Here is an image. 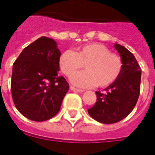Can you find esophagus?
<instances>
[{
    "instance_id": "esophagus-1",
    "label": "esophagus",
    "mask_w": 155,
    "mask_h": 155,
    "mask_svg": "<svg viewBox=\"0 0 155 155\" xmlns=\"http://www.w3.org/2000/svg\"><path fill=\"white\" fill-rule=\"evenodd\" d=\"M70 89H71L72 91H74V92H77V93H83L84 92L83 89H76V88H74V87H73V86L70 87Z\"/></svg>"
}]
</instances>
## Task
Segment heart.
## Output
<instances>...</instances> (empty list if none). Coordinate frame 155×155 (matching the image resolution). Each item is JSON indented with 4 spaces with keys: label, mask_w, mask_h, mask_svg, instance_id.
Listing matches in <instances>:
<instances>
[{
    "label": "heart",
    "mask_w": 155,
    "mask_h": 155,
    "mask_svg": "<svg viewBox=\"0 0 155 155\" xmlns=\"http://www.w3.org/2000/svg\"><path fill=\"white\" fill-rule=\"evenodd\" d=\"M84 63L86 70L71 78V83L76 86H108L117 81L122 70L121 57L100 43L82 46L76 51L66 50L59 57L61 71L67 76L83 67Z\"/></svg>",
    "instance_id": "obj_1"
}]
</instances>
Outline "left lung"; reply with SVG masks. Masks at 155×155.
I'll return each mask as SVG.
<instances>
[{"instance_id": "8db88e82", "label": "left lung", "mask_w": 155, "mask_h": 155, "mask_svg": "<svg viewBox=\"0 0 155 155\" xmlns=\"http://www.w3.org/2000/svg\"><path fill=\"white\" fill-rule=\"evenodd\" d=\"M122 61V70L115 82L96 91L97 101L88 109L90 117L98 122L112 124L127 117L134 109L140 90L141 69L136 57L123 46L115 43Z\"/></svg>"}]
</instances>
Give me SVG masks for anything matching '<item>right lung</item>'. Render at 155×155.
I'll use <instances>...</instances> for the list:
<instances>
[{
  "label": "right lung",
  "instance_id": "right-lung-1",
  "mask_svg": "<svg viewBox=\"0 0 155 155\" xmlns=\"http://www.w3.org/2000/svg\"><path fill=\"white\" fill-rule=\"evenodd\" d=\"M61 51L56 41L41 37L27 46L13 64L11 94L25 117L43 121L59 111L69 84L58 75Z\"/></svg>",
  "mask_w": 155,
  "mask_h": 155
}]
</instances>
